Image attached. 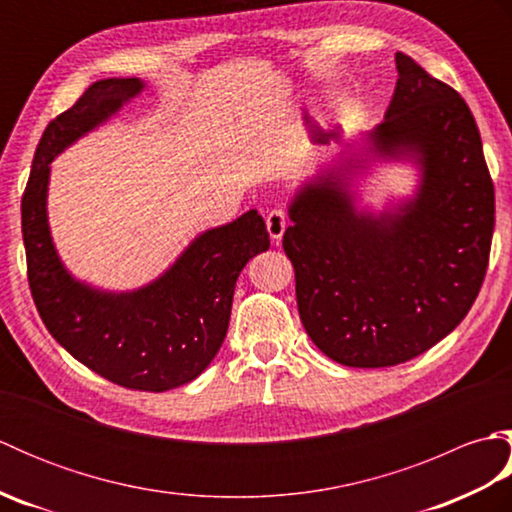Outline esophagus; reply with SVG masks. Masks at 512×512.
I'll return each instance as SVG.
<instances>
[{"instance_id": "34e87169", "label": "esophagus", "mask_w": 512, "mask_h": 512, "mask_svg": "<svg viewBox=\"0 0 512 512\" xmlns=\"http://www.w3.org/2000/svg\"><path fill=\"white\" fill-rule=\"evenodd\" d=\"M286 226H288V215H286L284 209H273L266 215L268 235L275 244L281 242V237H284V233H286Z\"/></svg>"}]
</instances>
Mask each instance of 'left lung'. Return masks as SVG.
Instances as JSON below:
<instances>
[{
    "mask_svg": "<svg viewBox=\"0 0 512 512\" xmlns=\"http://www.w3.org/2000/svg\"><path fill=\"white\" fill-rule=\"evenodd\" d=\"M385 121L292 195L284 250L312 343L347 367H389L427 352L471 310L488 266L495 189L462 96L396 52ZM409 161L417 191L380 214L358 210L353 178Z\"/></svg>",
    "mask_w": 512,
    "mask_h": 512,
    "instance_id": "left-lung-1",
    "label": "left lung"
}]
</instances>
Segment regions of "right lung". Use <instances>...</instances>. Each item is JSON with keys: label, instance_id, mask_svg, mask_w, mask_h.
I'll return each instance as SVG.
<instances>
[{"label": "right lung", "instance_id": "add662e5", "mask_svg": "<svg viewBox=\"0 0 512 512\" xmlns=\"http://www.w3.org/2000/svg\"><path fill=\"white\" fill-rule=\"evenodd\" d=\"M143 90L136 76L101 79L46 127L21 198V233L32 299L57 343L116 385L167 391L209 367L231 321L235 281L270 237L250 209L200 233L160 277L125 292L85 284L65 268L48 224L50 162Z\"/></svg>", "mask_w": 512, "mask_h": 512}]
</instances>
